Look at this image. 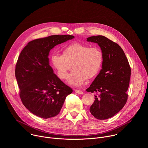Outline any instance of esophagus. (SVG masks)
Segmentation results:
<instances>
[{
    "instance_id": "1",
    "label": "esophagus",
    "mask_w": 148,
    "mask_h": 148,
    "mask_svg": "<svg viewBox=\"0 0 148 148\" xmlns=\"http://www.w3.org/2000/svg\"><path fill=\"white\" fill-rule=\"evenodd\" d=\"M75 92L77 94H83V92L81 91V90H75Z\"/></svg>"
}]
</instances>
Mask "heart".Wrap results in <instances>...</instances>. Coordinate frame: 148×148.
<instances>
[{
  "mask_svg": "<svg viewBox=\"0 0 148 148\" xmlns=\"http://www.w3.org/2000/svg\"><path fill=\"white\" fill-rule=\"evenodd\" d=\"M103 56L101 50L80 43H73L62 50V55L54 54L51 56V63L59 78L65 79L69 71L74 70L69 75L68 82L79 86L87 79L95 77L103 64Z\"/></svg>",
  "mask_w": 148,
  "mask_h": 148,
  "instance_id": "1",
  "label": "heart"
}]
</instances>
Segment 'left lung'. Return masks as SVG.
I'll list each match as a JSON object with an SVG mask.
<instances>
[{"label":"left lung","mask_w":148,"mask_h":148,"mask_svg":"<svg viewBox=\"0 0 148 148\" xmlns=\"http://www.w3.org/2000/svg\"><path fill=\"white\" fill-rule=\"evenodd\" d=\"M87 40L97 43L103 56L102 69L86 90L97 94L90 111L98 119H107L121 111L127 101L131 70L117 43L103 36H91Z\"/></svg>","instance_id":"left-lung-1"}]
</instances>
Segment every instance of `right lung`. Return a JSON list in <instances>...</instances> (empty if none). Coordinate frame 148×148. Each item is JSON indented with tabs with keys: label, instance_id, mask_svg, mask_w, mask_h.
Returning a JSON list of instances; mask_svg holds the SVG:
<instances>
[{
	"label": "right lung",
	"instance_id": "obj_1",
	"mask_svg": "<svg viewBox=\"0 0 148 148\" xmlns=\"http://www.w3.org/2000/svg\"><path fill=\"white\" fill-rule=\"evenodd\" d=\"M74 38L53 35L30 41L21 51L15 69L20 97L32 114L47 119L58 115L73 90L63 82L49 65L50 50Z\"/></svg>",
	"mask_w": 148,
	"mask_h": 148
}]
</instances>
